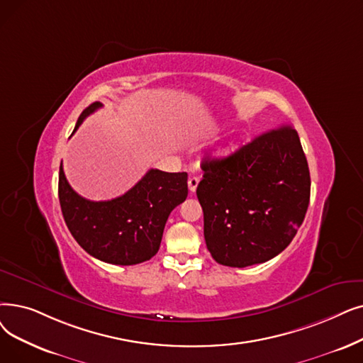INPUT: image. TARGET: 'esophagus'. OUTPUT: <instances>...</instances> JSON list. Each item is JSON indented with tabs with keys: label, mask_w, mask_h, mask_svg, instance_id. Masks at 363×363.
<instances>
[{
	"label": "esophagus",
	"mask_w": 363,
	"mask_h": 363,
	"mask_svg": "<svg viewBox=\"0 0 363 363\" xmlns=\"http://www.w3.org/2000/svg\"><path fill=\"white\" fill-rule=\"evenodd\" d=\"M197 185H199V178L197 177L188 178V190H190V193H196Z\"/></svg>",
	"instance_id": "34e87169"
}]
</instances>
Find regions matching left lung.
Instances as JSON below:
<instances>
[{"label":"left lung","instance_id":"8db88e82","mask_svg":"<svg viewBox=\"0 0 363 363\" xmlns=\"http://www.w3.org/2000/svg\"><path fill=\"white\" fill-rule=\"evenodd\" d=\"M197 199L212 258L243 269L274 258L303 224L310 172L292 125L257 136L224 159L204 160Z\"/></svg>","mask_w":363,"mask_h":363}]
</instances>
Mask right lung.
Segmentation results:
<instances>
[{
    "instance_id": "right-lung-1",
    "label": "right lung",
    "mask_w": 363,
    "mask_h": 363,
    "mask_svg": "<svg viewBox=\"0 0 363 363\" xmlns=\"http://www.w3.org/2000/svg\"><path fill=\"white\" fill-rule=\"evenodd\" d=\"M99 108L101 102L89 105L74 132ZM186 179L185 172L151 169L123 196L90 201L72 190L60 163L59 203L72 238L87 254L108 264L135 265L157 254L170 212L188 196Z\"/></svg>"
}]
</instances>
